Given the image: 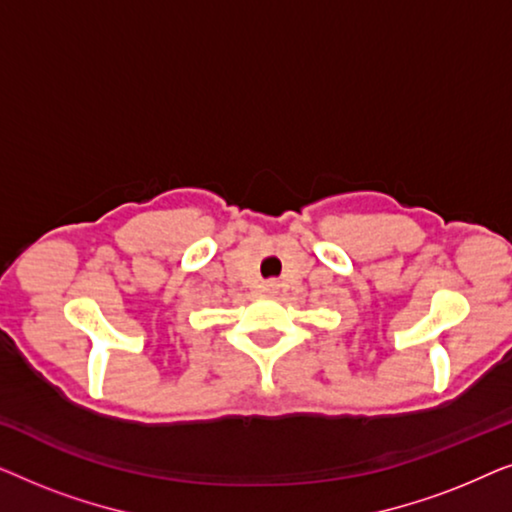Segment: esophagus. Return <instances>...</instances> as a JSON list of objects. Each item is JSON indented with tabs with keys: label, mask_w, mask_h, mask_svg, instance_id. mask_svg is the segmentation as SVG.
Wrapping results in <instances>:
<instances>
[{
	"label": "esophagus",
	"mask_w": 512,
	"mask_h": 512,
	"mask_svg": "<svg viewBox=\"0 0 512 512\" xmlns=\"http://www.w3.org/2000/svg\"><path fill=\"white\" fill-rule=\"evenodd\" d=\"M263 289H265V293H277V289H279V284H277V282H268V284H265V286H263Z\"/></svg>",
	"instance_id": "1"
}]
</instances>
